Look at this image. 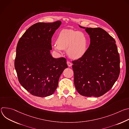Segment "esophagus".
Here are the masks:
<instances>
[{"instance_id":"esophagus-1","label":"esophagus","mask_w":129,"mask_h":129,"mask_svg":"<svg viewBox=\"0 0 129 129\" xmlns=\"http://www.w3.org/2000/svg\"><path fill=\"white\" fill-rule=\"evenodd\" d=\"M67 65H68V66L69 67H71L72 66V64L70 62H69V61H67Z\"/></svg>"}]
</instances>
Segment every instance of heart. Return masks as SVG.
<instances>
[{"label":"heart","mask_w":129,"mask_h":129,"mask_svg":"<svg viewBox=\"0 0 129 129\" xmlns=\"http://www.w3.org/2000/svg\"><path fill=\"white\" fill-rule=\"evenodd\" d=\"M87 45V38L83 32L70 29L62 30L58 34L57 42L52 43V47L55 51L61 53L63 49H67L68 56L75 60L84 56Z\"/></svg>","instance_id":"heart-1"}]
</instances>
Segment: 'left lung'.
<instances>
[{
	"instance_id": "obj_1",
	"label": "left lung",
	"mask_w": 129,
	"mask_h": 129,
	"mask_svg": "<svg viewBox=\"0 0 129 129\" xmlns=\"http://www.w3.org/2000/svg\"><path fill=\"white\" fill-rule=\"evenodd\" d=\"M80 26L89 34L90 44L82 58L72 61L75 85L83 96L100 97L111 89L119 75L116 42L102 28Z\"/></svg>"
}]
</instances>
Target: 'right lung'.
I'll list each match as a JSON object with an SVG mask.
<instances>
[{
  "label": "right lung",
  "mask_w": 129,
  "mask_h": 129,
  "mask_svg": "<svg viewBox=\"0 0 129 129\" xmlns=\"http://www.w3.org/2000/svg\"><path fill=\"white\" fill-rule=\"evenodd\" d=\"M61 24L60 21L35 23L18 42L14 64L18 81L33 95H52L68 67L65 58L54 59L50 54L51 38Z\"/></svg>",
  "instance_id": "right-lung-1"
}]
</instances>
